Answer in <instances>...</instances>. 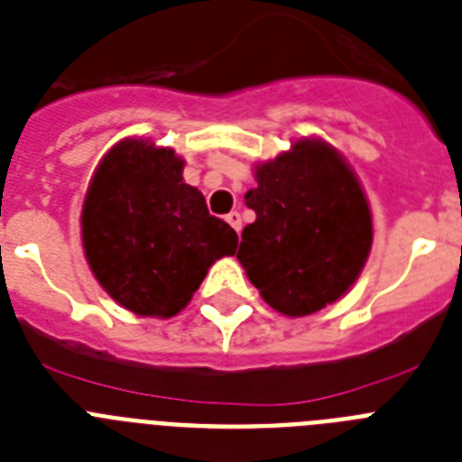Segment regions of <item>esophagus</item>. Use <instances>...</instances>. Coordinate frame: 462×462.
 I'll return each mask as SVG.
<instances>
[{
	"label": "esophagus",
	"instance_id": "obj_1",
	"mask_svg": "<svg viewBox=\"0 0 462 462\" xmlns=\"http://www.w3.org/2000/svg\"><path fill=\"white\" fill-rule=\"evenodd\" d=\"M226 222L231 224V226L236 228V231H240V228H243V219H240V212H236V210H231L226 215Z\"/></svg>",
	"mask_w": 462,
	"mask_h": 462
}]
</instances>
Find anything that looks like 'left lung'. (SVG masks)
<instances>
[{"label":"left lung","instance_id":"obj_1","mask_svg":"<svg viewBox=\"0 0 462 462\" xmlns=\"http://www.w3.org/2000/svg\"><path fill=\"white\" fill-rule=\"evenodd\" d=\"M254 177L245 205L257 219L238 262L263 301L301 318L344 297L372 250V212L346 161L327 142L299 140Z\"/></svg>","mask_w":462,"mask_h":462}]
</instances>
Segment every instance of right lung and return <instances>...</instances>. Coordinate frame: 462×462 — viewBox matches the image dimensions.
<instances>
[{"label":"right lung","instance_id":"add662e5","mask_svg":"<svg viewBox=\"0 0 462 462\" xmlns=\"http://www.w3.org/2000/svg\"><path fill=\"white\" fill-rule=\"evenodd\" d=\"M184 161L144 140L118 142L97 165L81 212L88 266L124 309L172 318L238 236L182 180Z\"/></svg>","mask_w":462,"mask_h":462}]
</instances>
